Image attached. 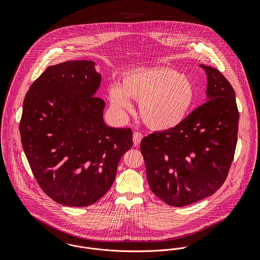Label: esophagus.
Returning <instances> with one entry per match:
<instances>
[{
    "instance_id": "34e87169",
    "label": "esophagus",
    "mask_w": 260,
    "mask_h": 260,
    "mask_svg": "<svg viewBox=\"0 0 260 260\" xmlns=\"http://www.w3.org/2000/svg\"><path fill=\"white\" fill-rule=\"evenodd\" d=\"M143 138V135L140 132H134L133 134V143L135 146H138Z\"/></svg>"
}]
</instances>
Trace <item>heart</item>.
<instances>
[{
	"label": "heart",
	"mask_w": 260,
	"mask_h": 260,
	"mask_svg": "<svg viewBox=\"0 0 260 260\" xmlns=\"http://www.w3.org/2000/svg\"><path fill=\"white\" fill-rule=\"evenodd\" d=\"M129 98L139 101V114L149 128L169 130L184 120L194 99V85L170 68L143 69L126 75L121 86L110 89V101L118 110H131Z\"/></svg>",
	"instance_id": "obj_1"
}]
</instances>
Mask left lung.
Returning <instances> with one entry per match:
<instances>
[{"instance_id": "1", "label": "left lung", "mask_w": 260, "mask_h": 260, "mask_svg": "<svg viewBox=\"0 0 260 260\" xmlns=\"http://www.w3.org/2000/svg\"><path fill=\"white\" fill-rule=\"evenodd\" d=\"M207 75V100L176 127L144 137L140 150L152 192L181 207L214 194L233 161L239 112L235 93L222 73L200 65Z\"/></svg>"}]
</instances>
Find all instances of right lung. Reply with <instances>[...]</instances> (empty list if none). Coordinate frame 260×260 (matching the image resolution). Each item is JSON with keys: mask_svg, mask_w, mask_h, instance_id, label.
Wrapping results in <instances>:
<instances>
[{"mask_svg": "<svg viewBox=\"0 0 260 260\" xmlns=\"http://www.w3.org/2000/svg\"><path fill=\"white\" fill-rule=\"evenodd\" d=\"M100 81L94 62L67 61L48 67L24 99L20 134L26 157L39 186L62 205L97 202L133 145L130 128L105 124V102L94 96Z\"/></svg>", "mask_w": 260, "mask_h": 260, "instance_id": "add662e5", "label": "right lung"}]
</instances>
